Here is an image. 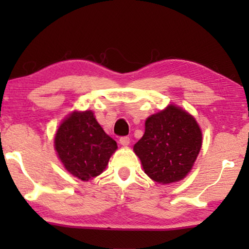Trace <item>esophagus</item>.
Returning a JSON list of instances; mask_svg holds the SVG:
<instances>
[{"instance_id": "esophagus-1", "label": "esophagus", "mask_w": 249, "mask_h": 249, "mask_svg": "<svg viewBox=\"0 0 249 249\" xmlns=\"http://www.w3.org/2000/svg\"><path fill=\"white\" fill-rule=\"evenodd\" d=\"M129 142H130V140H129V137H127V136H123V137L120 138V144L121 145L127 146V145H129Z\"/></svg>"}]
</instances>
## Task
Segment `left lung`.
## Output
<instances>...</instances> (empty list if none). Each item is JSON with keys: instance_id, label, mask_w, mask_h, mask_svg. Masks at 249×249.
Returning a JSON list of instances; mask_svg holds the SVG:
<instances>
[{"instance_id": "1", "label": "left lung", "mask_w": 249, "mask_h": 249, "mask_svg": "<svg viewBox=\"0 0 249 249\" xmlns=\"http://www.w3.org/2000/svg\"><path fill=\"white\" fill-rule=\"evenodd\" d=\"M202 145L196 120L183 109L169 105L148 117L145 134L134 146L145 174L159 183L183 179L195 163Z\"/></svg>"}]
</instances>
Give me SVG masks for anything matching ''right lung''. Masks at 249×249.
<instances>
[{
  "instance_id": "1",
  "label": "right lung",
  "mask_w": 249,
  "mask_h": 249,
  "mask_svg": "<svg viewBox=\"0 0 249 249\" xmlns=\"http://www.w3.org/2000/svg\"><path fill=\"white\" fill-rule=\"evenodd\" d=\"M59 158L71 175L83 181L102 174L117 148L93 113L74 112L62 122L54 137Z\"/></svg>"
}]
</instances>
